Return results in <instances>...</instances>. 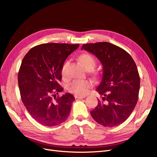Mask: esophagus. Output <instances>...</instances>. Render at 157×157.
Returning a JSON list of instances; mask_svg holds the SVG:
<instances>
[{
	"mask_svg": "<svg viewBox=\"0 0 157 157\" xmlns=\"http://www.w3.org/2000/svg\"><path fill=\"white\" fill-rule=\"evenodd\" d=\"M75 98L77 99H83L84 98H86V96H81V95H75Z\"/></svg>",
	"mask_w": 157,
	"mask_h": 157,
	"instance_id": "obj_1",
	"label": "esophagus"
}]
</instances>
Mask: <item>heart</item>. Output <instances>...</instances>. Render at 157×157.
I'll list each match as a JSON object with an SVG mask.
<instances>
[{
    "mask_svg": "<svg viewBox=\"0 0 157 157\" xmlns=\"http://www.w3.org/2000/svg\"><path fill=\"white\" fill-rule=\"evenodd\" d=\"M79 61L85 69L87 71H92L95 67L96 64V61L94 57L88 54H82L79 57ZM69 61H66L61 67V75L63 78L67 77V67ZM92 86V82L87 80L76 79L68 84L67 89L69 92L78 94L83 95L86 94L88 89Z\"/></svg>",
    "mask_w": 157,
    "mask_h": 157,
    "instance_id": "b5f03b06",
    "label": "heart"
}]
</instances>
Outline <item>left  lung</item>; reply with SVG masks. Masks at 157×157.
Segmentation results:
<instances>
[{
  "label": "left lung",
  "instance_id": "8db88e82",
  "mask_svg": "<svg viewBox=\"0 0 157 157\" xmlns=\"http://www.w3.org/2000/svg\"><path fill=\"white\" fill-rule=\"evenodd\" d=\"M94 54L103 66V75L96 90L101 100L90 114L105 127L121 124L130 117L138 99L140 78L131 56L107 42L83 44L81 50Z\"/></svg>",
  "mask_w": 157,
  "mask_h": 157
}]
</instances>
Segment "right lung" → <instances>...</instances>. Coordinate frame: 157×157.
I'll return each mask as SVG.
<instances>
[{"instance_id": "add662e5", "label": "right lung", "mask_w": 157, "mask_h": 157, "mask_svg": "<svg viewBox=\"0 0 157 157\" xmlns=\"http://www.w3.org/2000/svg\"><path fill=\"white\" fill-rule=\"evenodd\" d=\"M79 44L47 43L33 47L25 56L18 73V86L23 105L40 124L54 126L69 117L75 97L69 93L52 98L63 88L59 82L61 67Z\"/></svg>"}]
</instances>
